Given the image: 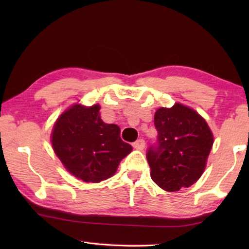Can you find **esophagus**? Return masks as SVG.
I'll return each instance as SVG.
<instances>
[{"mask_svg":"<svg viewBox=\"0 0 249 249\" xmlns=\"http://www.w3.org/2000/svg\"><path fill=\"white\" fill-rule=\"evenodd\" d=\"M133 147L137 150H142L145 148V141L144 140H137L133 142Z\"/></svg>","mask_w":249,"mask_h":249,"instance_id":"obj_1","label":"esophagus"}]
</instances>
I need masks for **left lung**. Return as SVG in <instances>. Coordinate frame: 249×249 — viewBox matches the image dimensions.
I'll list each match as a JSON object with an SVG mask.
<instances>
[{"mask_svg":"<svg viewBox=\"0 0 249 249\" xmlns=\"http://www.w3.org/2000/svg\"><path fill=\"white\" fill-rule=\"evenodd\" d=\"M157 144L147 151L150 177L163 190L174 192L199 180L213 146V134L199 113L180 103L155 113Z\"/></svg>","mask_w":249,"mask_h":249,"instance_id":"obj_1","label":"left lung"}]
</instances>
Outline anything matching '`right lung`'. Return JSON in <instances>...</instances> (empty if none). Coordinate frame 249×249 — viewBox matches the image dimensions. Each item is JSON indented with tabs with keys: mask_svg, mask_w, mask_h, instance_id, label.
<instances>
[{
	"mask_svg": "<svg viewBox=\"0 0 249 249\" xmlns=\"http://www.w3.org/2000/svg\"><path fill=\"white\" fill-rule=\"evenodd\" d=\"M100 105L74 104L58 117L52 133L54 154L75 178L100 182L116 172L132 146L121 140L115 124H105Z\"/></svg>",
	"mask_w": 249,
	"mask_h": 249,
	"instance_id": "1",
	"label": "right lung"
}]
</instances>
